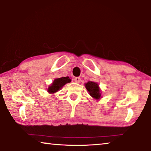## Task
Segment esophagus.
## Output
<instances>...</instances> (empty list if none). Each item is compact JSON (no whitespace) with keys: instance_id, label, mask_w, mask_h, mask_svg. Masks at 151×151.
I'll list each match as a JSON object with an SVG mask.
<instances>
[{"instance_id":"34e87169","label":"esophagus","mask_w":151,"mask_h":151,"mask_svg":"<svg viewBox=\"0 0 151 151\" xmlns=\"http://www.w3.org/2000/svg\"><path fill=\"white\" fill-rule=\"evenodd\" d=\"M74 81H75V83H80V81H81V78L80 77H75V78H74Z\"/></svg>"}]
</instances>
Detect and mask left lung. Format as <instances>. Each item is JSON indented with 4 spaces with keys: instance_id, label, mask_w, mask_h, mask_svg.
I'll return each instance as SVG.
<instances>
[{
    "instance_id": "left-lung-1",
    "label": "left lung",
    "mask_w": 151,
    "mask_h": 151,
    "mask_svg": "<svg viewBox=\"0 0 151 151\" xmlns=\"http://www.w3.org/2000/svg\"><path fill=\"white\" fill-rule=\"evenodd\" d=\"M85 85L86 90L89 93V94L93 99H96V100H99V99L101 98L100 88H99V86L96 83H95V82L88 81Z\"/></svg>"
}]
</instances>
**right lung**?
Masks as SVG:
<instances>
[{"label":"right lung","instance_id":"right-lung-1","mask_svg":"<svg viewBox=\"0 0 151 151\" xmlns=\"http://www.w3.org/2000/svg\"><path fill=\"white\" fill-rule=\"evenodd\" d=\"M71 81L70 78L68 76L66 77H61L58 78H56L52 82V83L48 86V93L50 94H53L57 93V91L60 90L63 86L66 85V83H70Z\"/></svg>","mask_w":151,"mask_h":151}]
</instances>
